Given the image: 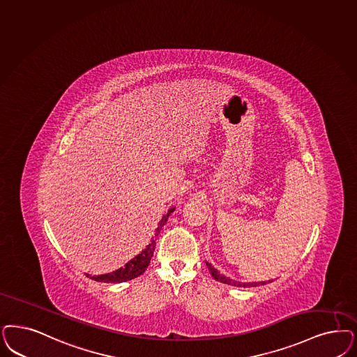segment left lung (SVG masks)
<instances>
[{"mask_svg":"<svg viewBox=\"0 0 357 357\" xmlns=\"http://www.w3.org/2000/svg\"><path fill=\"white\" fill-rule=\"evenodd\" d=\"M206 265H207V268H208L209 273L212 274V277L216 280V281H219V282L227 283V284H232V286H237V287H255V286H262V284H265V281L264 282H237V281H234V280H231V278H228V277H225V275H222L220 274L219 271H216L211 264L208 262H206ZM269 282V281H268Z\"/></svg>","mask_w":357,"mask_h":357,"instance_id":"obj_1","label":"left lung"}]
</instances>
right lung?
<instances>
[{"instance_id":"right-lung-1","label":"right lung","mask_w":357,"mask_h":357,"mask_svg":"<svg viewBox=\"0 0 357 357\" xmlns=\"http://www.w3.org/2000/svg\"><path fill=\"white\" fill-rule=\"evenodd\" d=\"M174 209L175 208L169 209V212L160 219V222H158V228L155 229V234H154V237L151 238L150 244L139 255H137L135 259H132L128 264H125L123 268H120V269L108 273V274H101V275H89V274H86V277H89L91 280H95L98 282L120 283L135 280L138 275L145 273L149 264H150V259L153 257L154 249H155L157 236L160 234L162 227L167 222V218L170 216V213L174 212Z\"/></svg>"}]
</instances>
